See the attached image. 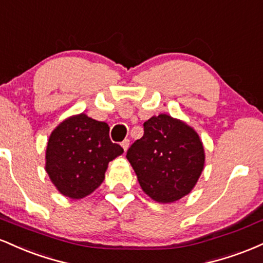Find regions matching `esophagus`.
Masks as SVG:
<instances>
[{"label": "esophagus", "instance_id": "esophagus-1", "mask_svg": "<svg viewBox=\"0 0 263 263\" xmlns=\"http://www.w3.org/2000/svg\"><path fill=\"white\" fill-rule=\"evenodd\" d=\"M121 146H122V148H123V151H127L128 149V147H129V140H125V141H122L121 142Z\"/></svg>", "mask_w": 263, "mask_h": 263}]
</instances>
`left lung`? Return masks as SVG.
Wrapping results in <instances>:
<instances>
[{
    "mask_svg": "<svg viewBox=\"0 0 263 263\" xmlns=\"http://www.w3.org/2000/svg\"><path fill=\"white\" fill-rule=\"evenodd\" d=\"M144 134L127 151L142 190L170 204L192 192L205 165L203 142L188 123L159 114L143 123Z\"/></svg>",
    "mask_w": 263,
    "mask_h": 263,
    "instance_id": "obj_1",
    "label": "left lung"
}]
</instances>
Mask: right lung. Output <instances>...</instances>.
Listing matches in <instances>:
<instances>
[{
    "instance_id": "right-lung-1",
    "label": "right lung",
    "mask_w": 263,
    "mask_h": 263,
    "mask_svg": "<svg viewBox=\"0 0 263 263\" xmlns=\"http://www.w3.org/2000/svg\"><path fill=\"white\" fill-rule=\"evenodd\" d=\"M106 122L81 112L53 129L45 149V172L60 194L83 199L100 186L108 163L123 148L112 143Z\"/></svg>"
}]
</instances>
